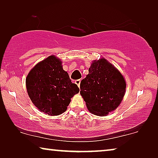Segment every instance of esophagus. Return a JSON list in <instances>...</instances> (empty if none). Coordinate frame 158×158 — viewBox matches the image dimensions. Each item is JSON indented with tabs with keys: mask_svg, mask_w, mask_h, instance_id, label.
<instances>
[{
	"mask_svg": "<svg viewBox=\"0 0 158 158\" xmlns=\"http://www.w3.org/2000/svg\"><path fill=\"white\" fill-rule=\"evenodd\" d=\"M81 79L79 80H76V81H75V83L76 84V85L78 86V87H80V84H81Z\"/></svg>",
	"mask_w": 158,
	"mask_h": 158,
	"instance_id": "34e87169",
	"label": "esophagus"
}]
</instances>
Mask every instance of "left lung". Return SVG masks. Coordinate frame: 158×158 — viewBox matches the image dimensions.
I'll use <instances>...</instances> for the list:
<instances>
[{"mask_svg":"<svg viewBox=\"0 0 158 158\" xmlns=\"http://www.w3.org/2000/svg\"><path fill=\"white\" fill-rule=\"evenodd\" d=\"M88 72L80 85L81 96L90 112L106 115L122 102L126 82L119 71L103 58L94 61Z\"/></svg>","mask_w":158,"mask_h":158,"instance_id":"obj_1","label":"left lung"}]
</instances>
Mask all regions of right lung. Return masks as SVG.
<instances>
[{"label":"right lung","mask_w":158,"mask_h":158,"mask_svg":"<svg viewBox=\"0 0 158 158\" xmlns=\"http://www.w3.org/2000/svg\"><path fill=\"white\" fill-rule=\"evenodd\" d=\"M29 96L36 107L51 116L66 111L71 98L79 92L72 83L62 62L55 56H49L36 64L26 79Z\"/></svg>","instance_id":"obj_1"}]
</instances>
